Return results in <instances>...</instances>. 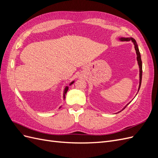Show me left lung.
I'll use <instances>...</instances> for the list:
<instances>
[{
  "label": "left lung",
  "instance_id": "left-lung-1",
  "mask_svg": "<svg viewBox=\"0 0 158 158\" xmlns=\"http://www.w3.org/2000/svg\"><path fill=\"white\" fill-rule=\"evenodd\" d=\"M120 40L122 41H132L134 44H135V48L136 50V55H137V61H138V66H139V69H140V84H139V88H138V91H139V89L140 88V85H141V82H142V60H141V56H140V51L139 49H138V45L136 44V41L135 39H133L132 37H129V38H123L121 37L120 38ZM128 106V105H127ZM127 107V106H126ZM124 108V109H125Z\"/></svg>",
  "mask_w": 158,
  "mask_h": 158
}]
</instances>
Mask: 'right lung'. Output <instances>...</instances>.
Here are the masks:
<instances>
[{"mask_svg": "<svg viewBox=\"0 0 158 158\" xmlns=\"http://www.w3.org/2000/svg\"><path fill=\"white\" fill-rule=\"evenodd\" d=\"M74 82V81H73V82H72L70 84V85L73 84ZM68 89H69V87H68V86H66V87L65 88V89H64V94H63V97H64V99L65 98V94H66V92H67Z\"/></svg>", "mask_w": 158, "mask_h": 158, "instance_id": "right-lung-1", "label": "right lung"}]
</instances>
